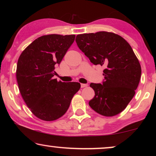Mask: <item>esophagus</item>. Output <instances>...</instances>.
Masks as SVG:
<instances>
[{
	"mask_svg": "<svg viewBox=\"0 0 156 156\" xmlns=\"http://www.w3.org/2000/svg\"><path fill=\"white\" fill-rule=\"evenodd\" d=\"M87 86H88L87 84H81V87H82V88H84V87H86Z\"/></svg>",
	"mask_w": 156,
	"mask_h": 156,
	"instance_id": "obj_1",
	"label": "esophagus"
}]
</instances>
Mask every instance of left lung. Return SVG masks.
<instances>
[{"label":"left lung","instance_id":"1","mask_svg":"<svg viewBox=\"0 0 156 156\" xmlns=\"http://www.w3.org/2000/svg\"><path fill=\"white\" fill-rule=\"evenodd\" d=\"M75 40L91 63L106 67L102 84H90L95 92L90 107L105 116L121 113L135 95L141 75L131 45L121 36L104 31L81 34Z\"/></svg>","mask_w":156,"mask_h":156}]
</instances>
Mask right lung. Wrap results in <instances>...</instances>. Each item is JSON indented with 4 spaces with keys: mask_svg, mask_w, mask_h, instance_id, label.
<instances>
[{
    "mask_svg": "<svg viewBox=\"0 0 156 156\" xmlns=\"http://www.w3.org/2000/svg\"><path fill=\"white\" fill-rule=\"evenodd\" d=\"M74 38V35L41 36L18 59L16 78L21 96L33 114L43 121L62 116L81 87L78 82H57L53 78L55 67L60 64Z\"/></svg>",
    "mask_w": 156,
    "mask_h": 156,
    "instance_id": "right-lung-1",
    "label": "right lung"
}]
</instances>
